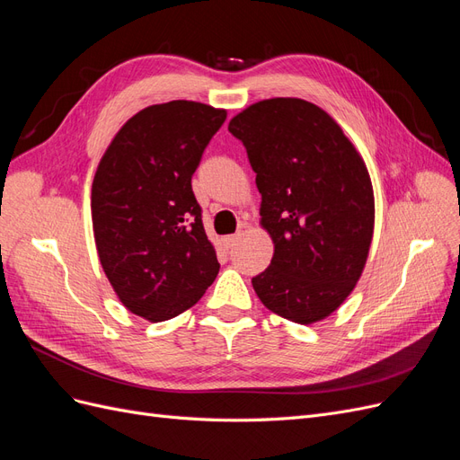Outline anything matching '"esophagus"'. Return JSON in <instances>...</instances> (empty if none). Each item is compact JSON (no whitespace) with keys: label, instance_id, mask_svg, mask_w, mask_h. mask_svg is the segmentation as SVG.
Returning a JSON list of instances; mask_svg holds the SVG:
<instances>
[{"label":"esophagus","instance_id":"1","mask_svg":"<svg viewBox=\"0 0 460 460\" xmlns=\"http://www.w3.org/2000/svg\"><path fill=\"white\" fill-rule=\"evenodd\" d=\"M240 238H242L240 232H238V234H232V235H226V238H225V247H226V249H234L235 243L240 242Z\"/></svg>","mask_w":460,"mask_h":460}]
</instances>
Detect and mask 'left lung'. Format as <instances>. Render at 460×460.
Returning a JSON list of instances; mask_svg holds the SVG:
<instances>
[{
	"instance_id": "1",
	"label": "left lung",
	"mask_w": 460,
	"mask_h": 460,
	"mask_svg": "<svg viewBox=\"0 0 460 460\" xmlns=\"http://www.w3.org/2000/svg\"><path fill=\"white\" fill-rule=\"evenodd\" d=\"M228 130L245 146L270 234V267L252 284L291 323L336 311L363 274L374 232V193L363 157L326 111L297 97L249 105Z\"/></svg>"
}]
</instances>
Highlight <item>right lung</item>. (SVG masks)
<instances>
[{
	"instance_id": "right-lung-1",
	"label": "right lung",
	"mask_w": 460,
	"mask_h": 460,
	"mask_svg": "<svg viewBox=\"0 0 460 460\" xmlns=\"http://www.w3.org/2000/svg\"><path fill=\"white\" fill-rule=\"evenodd\" d=\"M225 109L176 100L136 113L103 153L92 184L97 255L130 313L161 323L193 307L220 264L191 176Z\"/></svg>"
}]
</instances>
